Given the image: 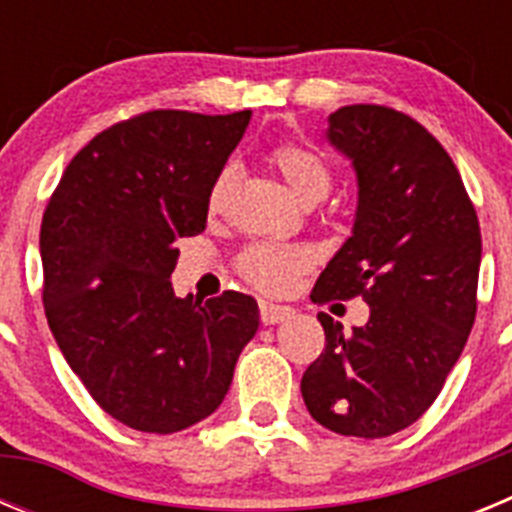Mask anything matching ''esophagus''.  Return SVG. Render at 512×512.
Masks as SVG:
<instances>
[{"label":"esophagus","mask_w":512,"mask_h":512,"mask_svg":"<svg viewBox=\"0 0 512 512\" xmlns=\"http://www.w3.org/2000/svg\"><path fill=\"white\" fill-rule=\"evenodd\" d=\"M261 323L264 325H277V323H284V320H289L292 315H295V310L287 305H274V302H261Z\"/></svg>","instance_id":"1"}]
</instances>
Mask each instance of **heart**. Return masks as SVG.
Listing matches in <instances>:
<instances>
[{"instance_id": "heart-1", "label": "heart", "mask_w": 512, "mask_h": 512, "mask_svg": "<svg viewBox=\"0 0 512 512\" xmlns=\"http://www.w3.org/2000/svg\"><path fill=\"white\" fill-rule=\"evenodd\" d=\"M271 161L287 182L289 192L295 194L300 202H318L328 194L333 174H330V166L325 164V158L318 151L297 146V143H284L271 153ZM230 182H233V169L228 166V169L220 171V176L212 184V207L223 202ZM305 264L307 251L295 246H279V243H253L238 259V269H241L243 277L256 287L266 289V292H279V289L287 287L289 279L295 277L300 269H305Z\"/></svg>"}]
</instances>
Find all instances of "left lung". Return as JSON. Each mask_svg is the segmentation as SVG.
<instances>
[{
	"instance_id": "8db88e82",
	"label": "left lung",
	"mask_w": 512,
	"mask_h": 512,
	"mask_svg": "<svg viewBox=\"0 0 512 512\" xmlns=\"http://www.w3.org/2000/svg\"><path fill=\"white\" fill-rule=\"evenodd\" d=\"M325 138L354 166L359 200L312 300L361 295L369 320L343 330L320 312L325 348L300 390L328 431L384 438L431 408L464 351L482 235L459 169L413 117L351 104L328 117Z\"/></svg>"
}]
</instances>
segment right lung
Instances as JSON below:
<instances>
[{
	"label": "right lung",
	"mask_w": 512,
	"mask_h": 512,
	"mask_svg": "<svg viewBox=\"0 0 512 512\" xmlns=\"http://www.w3.org/2000/svg\"><path fill=\"white\" fill-rule=\"evenodd\" d=\"M251 110H153L117 122L63 171L40 225L43 305L63 359L104 413L176 433L220 408L259 330L241 292L179 300V238L200 235Z\"/></svg>",
	"instance_id": "right-lung-1"
}]
</instances>
